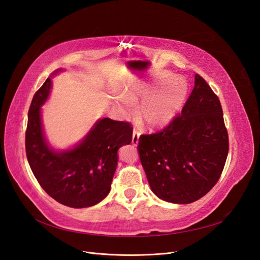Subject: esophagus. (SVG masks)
Wrapping results in <instances>:
<instances>
[{"instance_id":"esophagus-1","label":"esophagus","mask_w":260,"mask_h":260,"mask_svg":"<svg viewBox=\"0 0 260 260\" xmlns=\"http://www.w3.org/2000/svg\"><path fill=\"white\" fill-rule=\"evenodd\" d=\"M139 138H140V132L137 129H133V132H132V144L133 145H138Z\"/></svg>"}]
</instances>
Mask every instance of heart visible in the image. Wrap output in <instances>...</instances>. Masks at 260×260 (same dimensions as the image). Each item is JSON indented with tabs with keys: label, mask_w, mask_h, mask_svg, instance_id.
Returning <instances> with one entry per match:
<instances>
[{
	"label": "heart",
	"mask_w": 260,
	"mask_h": 260,
	"mask_svg": "<svg viewBox=\"0 0 260 260\" xmlns=\"http://www.w3.org/2000/svg\"><path fill=\"white\" fill-rule=\"evenodd\" d=\"M124 95L121 104L125 108L143 100L138 108L139 119L147 129L158 130L166 128L181 112L187 96V83L170 73H161L149 79L133 81Z\"/></svg>",
	"instance_id": "heart-1"
}]
</instances>
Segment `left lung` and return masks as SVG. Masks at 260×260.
<instances>
[{
  "mask_svg": "<svg viewBox=\"0 0 260 260\" xmlns=\"http://www.w3.org/2000/svg\"><path fill=\"white\" fill-rule=\"evenodd\" d=\"M138 149L151 190L162 201L190 204L217 183L229 139L220 101L200 75L181 115L162 131L141 136Z\"/></svg>",
  "mask_w": 260,
  "mask_h": 260,
  "instance_id": "left-lung-1",
  "label": "left lung"
}]
</instances>
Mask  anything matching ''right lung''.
<instances>
[{"mask_svg":"<svg viewBox=\"0 0 260 260\" xmlns=\"http://www.w3.org/2000/svg\"><path fill=\"white\" fill-rule=\"evenodd\" d=\"M31 102L26 131L27 159L39 184L55 201L73 208H85L103 201L111 191L118 149L132 141L129 122L99 119L79 143L57 151L45 138L41 106L50 95L52 77Z\"/></svg>","mask_w":260,"mask_h":260,"instance_id":"add662e5","label":"right lung"}]
</instances>
